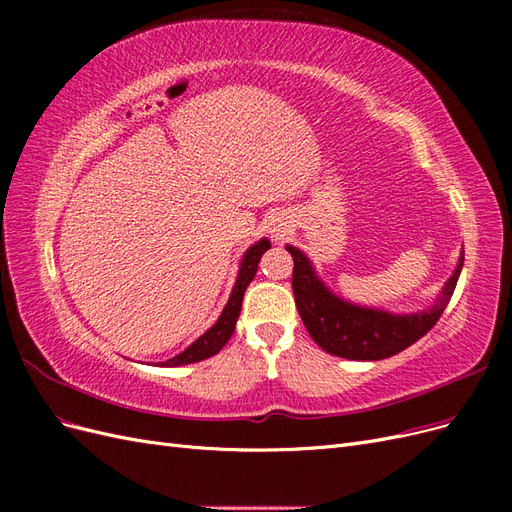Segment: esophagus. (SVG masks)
Listing matches in <instances>:
<instances>
[{"label":"esophagus","mask_w":512,"mask_h":512,"mask_svg":"<svg viewBox=\"0 0 512 512\" xmlns=\"http://www.w3.org/2000/svg\"><path fill=\"white\" fill-rule=\"evenodd\" d=\"M269 232H271V237H273L275 241H277V239H284V237L288 235V232H290V224L284 222V220H273Z\"/></svg>","instance_id":"1"}]
</instances>
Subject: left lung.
<instances>
[{"instance_id": "1", "label": "left lung", "mask_w": 512, "mask_h": 512, "mask_svg": "<svg viewBox=\"0 0 512 512\" xmlns=\"http://www.w3.org/2000/svg\"><path fill=\"white\" fill-rule=\"evenodd\" d=\"M286 250L294 260L292 292L307 333L324 352L350 361L389 359L418 342L440 320L463 267L461 252L453 275L448 277L440 297L429 309L414 314H391L337 297L324 286L301 250L294 245H286Z\"/></svg>"}]
</instances>
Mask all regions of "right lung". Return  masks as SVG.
Segmentation results:
<instances>
[{"label": "right lung", "mask_w": 512, "mask_h": 512, "mask_svg": "<svg viewBox=\"0 0 512 512\" xmlns=\"http://www.w3.org/2000/svg\"><path fill=\"white\" fill-rule=\"evenodd\" d=\"M269 247H271L269 239H260L258 243H254L250 250L243 254L235 288H232L230 297H228V303L222 309L218 322H215L207 333L200 335L192 346L185 348L181 354L173 356V359H168L164 363L166 367L198 363V361H203V359H209V356H213V354H218L226 346V342L232 337V333H235V324H237V318L241 314L243 294H245L247 286H250V282L254 280V275L258 271V262H260L262 254L269 250Z\"/></svg>", "instance_id": "add662e5"}]
</instances>
